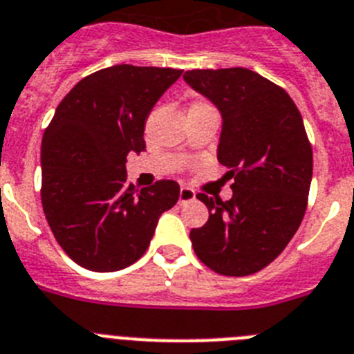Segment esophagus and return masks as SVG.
<instances>
[{"label": "esophagus", "mask_w": 354, "mask_h": 354, "mask_svg": "<svg viewBox=\"0 0 354 354\" xmlns=\"http://www.w3.org/2000/svg\"><path fill=\"white\" fill-rule=\"evenodd\" d=\"M193 198H195V192H193L192 188H186V186H183L179 192V201L184 204V202H189V201H193Z\"/></svg>", "instance_id": "esophagus-1"}]
</instances>
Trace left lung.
Returning <instances> with one entry per match:
<instances>
[{"instance_id":"obj_1","label":"left lung","mask_w":354,"mask_h":354,"mask_svg":"<svg viewBox=\"0 0 354 354\" xmlns=\"http://www.w3.org/2000/svg\"><path fill=\"white\" fill-rule=\"evenodd\" d=\"M184 80L220 111L216 159L234 177L229 201L197 195L209 220L189 232L193 250L222 276H249L303 222L313 170L303 118L285 89L247 68L193 69Z\"/></svg>"}]
</instances>
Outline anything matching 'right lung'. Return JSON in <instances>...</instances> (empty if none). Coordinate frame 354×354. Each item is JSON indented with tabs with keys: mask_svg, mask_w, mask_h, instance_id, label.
Listing matches in <instances>:
<instances>
[{
	"mask_svg": "<svg viewBox=\"0 0 354 354\" xmlns=\"http://www.w3.org/2000/svg\"><path fill=\"white\" fill-rule=\"evenodd\" d=\"M180 69L120 64L82 78L42 136V209L59 245L93 272L136 263L157 222L179 201V184L140 193L127 183V156L145 150V123Z\"/></svg>",
	"mask_w": 354,
	"mask_h": 354,
	"instance_id": "obj_1",
	"label": "right lung"
}]
</instances>
